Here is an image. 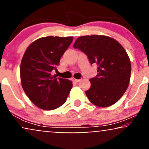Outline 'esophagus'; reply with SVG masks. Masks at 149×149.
Segmentation results:
<instances>
[{"instance_id": "1", "label": "esophagus", "mask_w": 149, "mask_h": 149, "mask_svg": "<svg viewBox=\"0 0 149 149\" xmlns=\"http://www.w3.org/2000/svg\"><path fill=\"white\" fill-rule=\"evenodd\" d=\"M80 80H81L80 79H76V78H73V81L75 82V83H79Z\"/></svg>"}]
</instances>
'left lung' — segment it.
<instances>
[{
  "mask_svg": "<svg viewBox=\"0 0 149 149\" xmlns=\"http://www.w3.org/2000/svg\"><path fill=\"white\" fill-rule=\"evenodd\" d=\"M73 47L99 66L97 76L90 80L91 87L85 91L90 102L100 107L117 102L127 89L131 76L130 59L123 47L113 38L92 35L78 38Z\"/></svg>",
  "mask_w": 149,
  "mask_h": 149,
  "instance_id": "obj_1",
  "label": "left lung"
}]
</instances>
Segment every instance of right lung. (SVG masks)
<instances>
[{
	"label": "right lung",
	"mask_w": 149,
	"mask_h": 149,
	"mask_svg": "<svg viewBox=\"0 0 149 149\" xmlns=\"http://www.w3.org/2000/svg\"><path fill=\"white\" fill-rule=\"evenodd\" d=\"M73 38L47 36L37 39L26 49L21 65L20 78L24 91L37 107L54 110L66 101L72 81L52 75L61 56Z\"/></svg>",
	"instance_id": "right-lung-1"
}]
</instances>
